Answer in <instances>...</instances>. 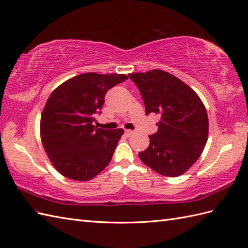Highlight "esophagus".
<instances>
[{
  "mask_svg": "<svg viewBox=\"0 0 248 248\" xmlns=\"http://www.w3.org/2000/svg\"><path fill=\"white\" fill-rule=\"evenodd\" d=\"M134 134H135V132L132 131V130H129V129H126L125 130V135L127 136V137H130V136H132Z\"/></svg>",
  "mask_w": 248,
  "mask_h": 248,
  "instance_id": "obj_1",
  "label": "esophagus"
}]
</instances>
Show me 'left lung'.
<instances>
[{"instance_id":"obj_1","label":"left lung","mask_w":248,"mask_h":248,"mask_svg":"<svg viewBox=\"0 0 248 248\" xmlns=\"http://www.w3.org/2000/svg\"><path fill=\"white\" fill-rule=\"evenodd\" d=\"M128 77L140 90L147 116L160 117L158 131L149 136V146L139 158L162 176H181L199 159L207 142L204 104L195 90L164 70Z\"/></svg>"}]
</instances>
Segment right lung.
<instances>
[{"instance_id": "right-lung-1", "label": "right lung", "mask_w": 248, "mask_h": 248, "mask_svg": "<svg viewBox=\"0 0 248 248\" xmlns=\"http://www.w3.org/2000/svg\"><path fill=\"white\" fill-rule=\"evenodd\" d=\"M127 78L87 72L64 82L48 98L41 117V140L64 177L88 181L109 164L124 130L96 128L94 117L101 114L108 90Z\"/></svg>"}]
</instances>
